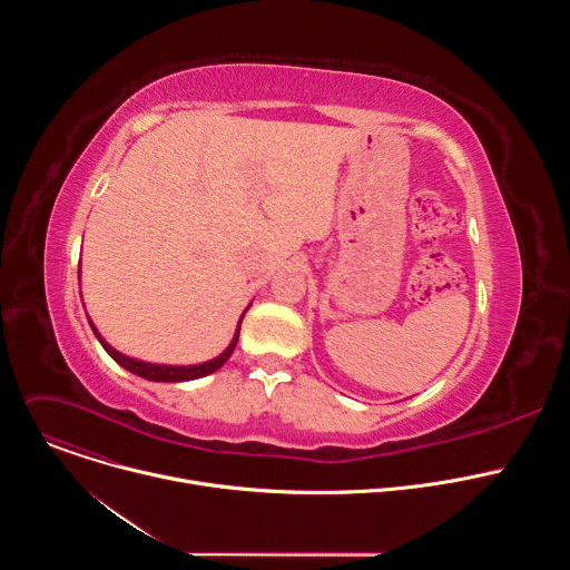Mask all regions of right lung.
<instances>
[{
	"instance_id": "right-lung-1",
	"label": "right lung",
	"mask_w": 570,
	"mask_h": 570,
	"mask_svg": "<svg viewBox=\"0 0 570 570\" xmlns=\"http://www.w3.org/2000/svg\"><path fill=\"white\" fill-rule=\"evenodd\" d=\"M88 320H90V317H88ZM240 320H243V315H240ZM90 327H92L95 336L99 338V343L104 345V350H106L121 367H126L128 372H132V374H137V376H141V379H148V381H167V383L191 381V379H200V376H207V374L216 372V370L232 356V352H234V347H236V343H238V332H240V324H238L236 334H234V338H232V343H229V347H227L220 356H216V358H212V361H207V363H200V365H155V363H144V361H135V358H128V356L119 354L117 350H112V347L101 338V334L97 332L92 320H90Z\"/></svg>"
}]
</instances>
